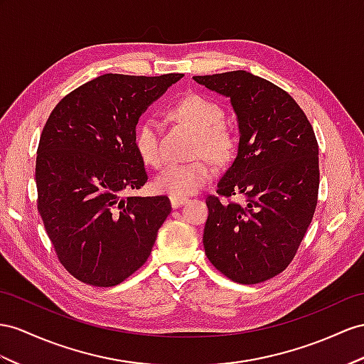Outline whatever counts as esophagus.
<instances>
[{"label": "esophagus", "instance_id": "1", "mask_svg": "<svg viewBox=\"0 0 364 364\" xmlns=\"http://www.w3.org/2000/svg\"><path fill=\"white\" fill-rule=\"evenodd\" d=\"M188 201H189V200L186 198V197H171V206H172L173 209H176V208L183 206V204H186Z\"/></svg>", "mask_w": 364, "mask_h": 364}]
</instances>
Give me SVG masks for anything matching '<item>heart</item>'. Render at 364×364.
Returning <instances> with one entry per match:
<instances>
[{"instance_id": "obj_1", "label": "heart", "mask_w": 364, "mask_h": 364, "mask_svg": "<svg viewBox=\"0 0 364 364\" xmlns=\"http://www.w3.org/2000/svg\"><path fill=\"white\" fill-rule=\"evenodd\" d=\"M169 115L189 124L198 132L193 154L197 156L206 154L208 158H198L191 163H176L156 176L154 189L171 197H188L204 188L213 176L215 167L210 160L218 164H228L237 152V135L229 124L225 123V109L213 100L189 93L169 107ZM134 147L144 164L161 167L166 161L161 126L154 117H144L135 127Z\"/></svg>"}]
</instances>
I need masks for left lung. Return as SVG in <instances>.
Wrapping results in <instances>:
<instances>
[{"instance_id":"obj_1","label":"left lung","mask_w":364,"mask_h":364,"mask_svg":"<svg viewBox=\"0 0 364 364\" xmlns=\"http://www.w3.org/2000/svg\"><path fill=\"white\" fill-rule=\"evenodd\" d=\"M193 80L230 98L241 134L237 158L206 198L204 250L232 282H266L291 264L314 218L320 186L315 132L286 90L250 72Z\"/></svg>"}]
</instances>
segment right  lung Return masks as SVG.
Wrapping results in <instances>:
<instances>
[{"mask_svg": "<svg viewBox=\"0 0 364 364\" xmlns=\"http://www.w3.org/2000/svg\"><path fill=\"white\" fill-rule=\"evenodd\" d=\"M183 73H105L72 90L46 121L36 151V206L58 262L80 282L110 287L135 274L171 213L134 147L139 115Z\"/></svg>", "mask_w": 364, "mask_h": 364, "instance_id": "add662e5", "label": "right lung"}]
</instances>
